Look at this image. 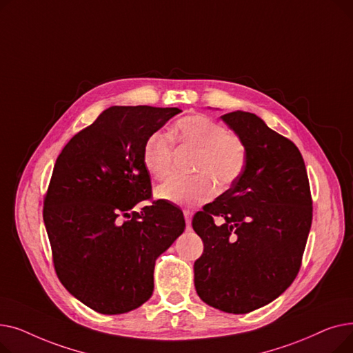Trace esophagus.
Returning <instances> with one entry per match:
<instances>
[{
  "label": "esophagus",
  "mask_w": 353,
  "mask_h": 353,
  "mask_svg": "<svg viewBox=\"0 0 353 353\" xmlns=\"http://www.w3.org/2000/svg\"><path fill=\"white\" fill-rule=\"evenodd\" d=\"M183 214H184V220H186V226H188V230L190 229V223H192V212L184 209L183 210Z\"/></svg>",
  "instance_id": "obj_1"
}]
</instances>
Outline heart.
<instances>
[{
    "label": "heart",
    "instance_id": "heart-1",
    "mask_svg": "<svg viewBox=\"0 0 353 353\" xmlns=\"http://www.w3.org/2000/svg\"><path fill=\"white\" fill-rule=\"evenodd\" d=\"M169 134L156 132L148 136L143 147V163L154 179L163 180L172 173L173 140L196 152L192 177L174 176L156 190L160 199L179 206H197L214 194L216 186L226 189L242 176L248 163V145L239 134L205 114L180 119Z\"/></svg>",
    "mask_w": 353,
    "mask_h": 353
}]
</instances>
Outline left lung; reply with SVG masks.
Here are the masks:
<instances>
[{
  "instance_id": "1",
  "label": "left lung",
  "mask_w": 353,
  "mask_h": 353,
  "mask_svg": "<svg viewBox=\"0 0 353 353\" xmlns=\"http://www.w3.org/2000/svg\"><path fill=\"white\" fill-rule=\"evenodd\" d=\"M221 119L245 140L248 163L229 190L193 216L205 245L194 262V286L209 306L249 313L274 301L298 276L312 196L292 140L253 113L232 111Z\"/></svg>"
}]
</instances>
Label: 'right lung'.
Here are the masks:
<instances>
[{
  "label": "right lung",
  "instance_id": "add662e5",
  "mask_svg": "<svg viewBox=\"0 0 353 353\" xmlns=\"http://www.w3.org/2000/svg\"><path fill=\"white\" fill-rule=\"evenodd\" d=\"M180 111L110 107L54 164L43 208L54 269L74 298L99 313H127L150 299L156 259L186 228L177 206L152 201L143 163L148 136ZM140 201L151 205L132 212Z\"/></svg>",
  "mask_w": 353,
  "mask_h": 353
}]
</instances>
